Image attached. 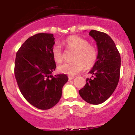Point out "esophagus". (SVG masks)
<instances>
[{"label":"esophagus","mask_w":135,"mask_h":135,"mask_svg":"<svg viewBox=\"0 0 135 135\" xmlns=\"http://www.w3.org/2000/svg\"><path fill=\"white\" fill-rule=\"evenodd\" d=\"M74 78H75V76H72V75H69V80H72Z\"/></svg>","instance_id":"34e87169"}]
</instances>
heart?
<instances>
[{
	"mask_svg": "<svg viewBox=\"0 0 135 135\" xmlns=\"http://www.w3.org/2000/svg\"><path fill=\"white\" fill-rule=\"evenodd\" d=\"M70 50L74 51L72 62L64 63L58 66V70L68 75H75L81 72L85 66H91L95 63L98 57L97 49L94 45L89 44L87 40L77 35H72L62 42ZM52 55L54 60L61 63L63 58V52L60 45L52 46Z\"/></svg>",
	"mask_w": 135,
	"mask_h": 135,
	"instance_id": "obj_1",
	"label": "heart"
}]
</instances>
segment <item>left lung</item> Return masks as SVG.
I'll return each mask as SVG.
<instances>
[{
    "label": "left lung",
    "mask_w": 135,
    "mask_h": 135,
    "mask_svg": "<svg viewBox=\"0 0 135 135\" xmlns=\"http://www.w3.org/2000/svg\"><path fill=\"white\" fill-rule=\"evenodd\" d=\"M89 34L97 42V61L89 72L92 77L86 79V85L80 89L79 94L88 103L98 105L112 95L118 84L120 56L114 42L107 34L94 30Z\"/></svg>",
    "instance_id": "8db88e82"
}]
</instances>
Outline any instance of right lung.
I'll return each mask as SVG.
<instances>
[{"mask_svg":"<svg viewBox=\"0 0 135 135\" xmlns=\"http://www.w3.org/2000/svg\"><path fill=\"white\" fill-rule=\"evenodd\" d=\"M53 34L32 35L16 52L15 75L22 95L35 107L52 108L60 101L63 86L69 79L65 74L52 75L56 67L51 49Z\"/></svg>","mask_w":135,"mask_h":135,"instance_id":"add662e5","label":"right lung"}]
</instances>
